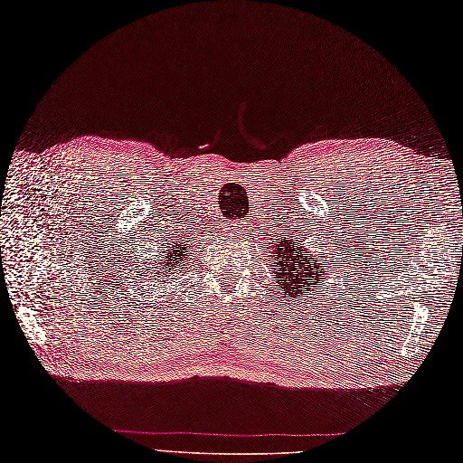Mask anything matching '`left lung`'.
Returning a JSON list of instances; mask_svg holds the SVG:
<instances>
[{"mask_svg": "<svg viewBox=\"0 0 463 463\" xmlns=\"http://www.w3.org/2000/svg\"><path fill=\"white\" fill-rule=\"evenodd\" d=\"M270 263L275 267V279L279 288L287 290L290 297L302 295L304 287L317 285L322 279V270L317 255L302 250V243L295 240L275 241Z\"/></svg>", "mask_w": 463, "mask_h": 463, "instance_id": "left-lung-1", "label": "left lung"}]
</instances>
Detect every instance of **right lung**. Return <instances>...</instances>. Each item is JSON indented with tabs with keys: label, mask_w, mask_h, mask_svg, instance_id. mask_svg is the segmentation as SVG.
Returning a JSON list of instances; mask_svg holds the SVG:
<instances>
[{
	"label": "right lung",
	"mask_w": 463,
	"mask_h": 463,
	"mask_svg": "<svg viewBox=\"0 0 463 463\" xmlns=\"http://www.w3.org/2000/svg\"><path fill=\"white\" fill-rule=\"evenodd\" d=\"M180 259H183V261H184V257H180V250H178V247H175V250H173L171 253H168V257L165 259L166 263L163 265V277L171 275V273H168V270H173L175 265L180 261ZM161 283H163V280H161Z\"/></svg>",
	"instance_id": "obj_1"
}]
</instances>
